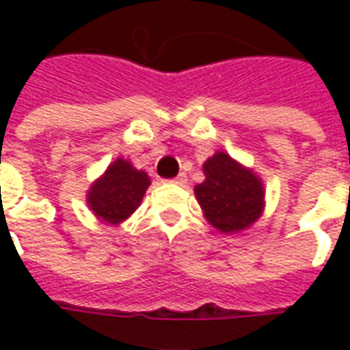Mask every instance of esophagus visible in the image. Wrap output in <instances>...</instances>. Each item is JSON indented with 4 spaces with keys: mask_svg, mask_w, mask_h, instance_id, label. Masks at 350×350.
Wrapping results in <instances>:
<instances>
[{
    "mask_svg": "<svg viewBox=\"0 0 350 350\" xmlns=\"http://www.w3.org/2000/svg\"><path fill=\"white\" fill-rule=\"evenodd\" d=\"M185 182H187V176L185 174H178L172 180H168V183H176V185H183Z\"/></svg>",
    "mask_w": 350,
    "mask_h": 350,
    "instance_id": "obj_1",
    "label": "esophagus"
}]
</instances>
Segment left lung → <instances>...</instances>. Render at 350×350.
Returning a JSON list of instances; mask_svg holds the SVG:
<instances>
[{
	"label": "left lung",
	"mask_w": 350,
	"mask_h": 350,
	"mask_svg": "<svg viewBox=\"0 0 350 350\" xmlns=\"http://www.w3.org/2000/svg\"><path fill=\"white\" fill-rule=\"evenodd\" d=\"M204 182L195 185V197L206 221L223 234L250 228L264 212L262 178L228 153L215 152L202 165Z\"/></svg>",
	"instance_id": "8db88e82"
}]
</instances>
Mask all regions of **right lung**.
Instances as JSON below:
<instances>
[{"mask_svg":"<svg viewBox=\"0 0 350 350\" xmlns=\"http://www.w3.org/2000/svg\"><path fill=\"white\" fill-rule=\"evenodd\" d=\"M150 183L148 172L133 167L131 161L118 157L90 185L88 208L100 223L120 225L137 212Z\"/></svg>","mask_w":350,"mask_h":350,"instance_id":"right-lung-1","label":"right lung"}]
</instances>
